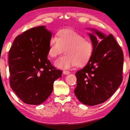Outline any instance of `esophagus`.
<instances>
[{
  "label": "esophagus",
  "mask_w": 130,
  "mask_h": 130,
  "mask_svg": "<svg viewBox=\"0 0 130 130\" xmlns=\"http://www.w3.org/2000/svg\"><path fill=\"white\" fill-rule=\"evenodd\" d=\"M63 73L64 74H69L70 73V72L68 71V70H64V71L63 72Z\"/></svg>",
  "instance_id": "34e87169"
}]
</instances>
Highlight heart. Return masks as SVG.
I'll use <instances>...</instances> for the list:
<instances>
[{
  "label": "heart",
  "mask_w": 130,
  "mask_h": 130,
  "mask_svg": "<svg viewBox=\"0 0 130 130\" xmlns=\"http://www.w3.org/2000/svg\"><path fill=\"white\" fill-rule=\"evenodd\" d=\"M63 49L65 55L55 61L54 65L66 69L86 64L93 54V45L76 31L65 28L58 31L56 37L50 39L47 54L51 58H56L62 53Z\"/></svg>",
  "instance_id": "obj_1"
}]
</instances>
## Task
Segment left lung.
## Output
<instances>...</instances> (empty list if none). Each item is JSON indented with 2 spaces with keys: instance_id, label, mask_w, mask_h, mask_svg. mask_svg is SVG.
<instances>
[{
  "instance_id": "obj_1",
  "label": "left lung",
  "mask_w": 130,
  "mask_h": 130,
  "mask_svg": "<svg viewBox=\"0 0 130 130\" xmlns=\"http://www.w3.org/2000/svg\"><path fill=\"white\" fill-rule=\"evenodd\" d=\"M88 29L92 31L88 34L93 52L87 64L76 73L74 92L81 103L93 106L105 102L119 87L124 57L112 35L107 36L94 28Z\"/></svg>"
}]
</instances>
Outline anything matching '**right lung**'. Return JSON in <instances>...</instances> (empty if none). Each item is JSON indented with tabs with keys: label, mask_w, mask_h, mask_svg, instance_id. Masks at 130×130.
I'll use <instances>...</instances> for the list:
<instances>
[{
	"label": "right lung",
	"mask_w": 130,
	"mask_h": 130,
	"mask_svg": "<svg viewBox=\"0 0 130 130\" xmlns=\"http://www.w3.org/2000/svg\"><path fill=\"white\" fill-rule=\"evenodd\" d=\"M52 33L45 26L34 27L18 35L8 54L10 87L26 104L39 105L53 90L55 80L62 76L47 59Z\"/></svg>",
	"instance_id": "add662e5"
}]
</instances>
